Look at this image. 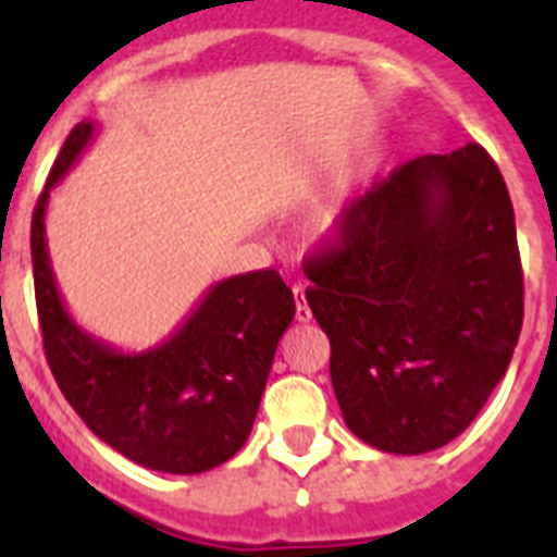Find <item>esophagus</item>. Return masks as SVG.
<instances>
[{
  "instance_id": "34e87169",
  "label": "esophagus",
  "mask_w": 557,
  "mask_h": 557,
  "mask_svg": "<svg viewBox=\"0 0 557 557\" xmlns=\"http://www.w3.org/2000/svg\"><path fill=\"white\" fill-rule=\"evenodd\" d=\"M293 298H295V318H298L301 323H307L309 318H312V312H309L307 307V287H304V284H295Z\"/></svg>"
}]
</instances>
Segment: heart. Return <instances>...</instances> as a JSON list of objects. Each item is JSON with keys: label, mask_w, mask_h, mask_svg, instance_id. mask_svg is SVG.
Here are the masks:
<instances>
[{"label": "heart", "mask_w": 557, "mask_h": 557, "mask_svg": "<svg viewBox=\"0 0 557 557\" xmlns=\"http://www.w3.org/2000/svg\"><path fill=\"white\" fill-rule=\"evenodd\" d=\"M346 211H348V198L346 195H334L321 211V228L323 231H339L343 220H346Z\"/></svg>", "instance_id": "b5f03b06"}]
</instances>
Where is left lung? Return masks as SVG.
I'll use <instances>...</instances> for the list:
<instances>
[{
    "label": "left lung",
    "instance_id": "1",
    "mask_svg": "<svg viewBox=\"0 0 557 557\" xmlns=\"http://www.w3.org/2000/svg\"><path fill=\"white\" fill-rule=\"evenodd\" d=\"M304 273L337 405L373 449H441L508 371L524 278L508 186L480 145L396 166Z\"/></svg>",
    "mask_w": 557,
    "mask_h": 557
}]
</instances>
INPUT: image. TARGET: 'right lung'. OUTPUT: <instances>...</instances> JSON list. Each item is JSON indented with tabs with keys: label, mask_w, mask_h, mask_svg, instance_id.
<instances>
[{
	"label": "right lung",
	"mask_w": 557,
	"mask_h": 557,
	"mask_svg": "<svg viewBox=\"0 0 557 557\" xmlns=\"http://www.w3.org/2000/svg\"><path fill=\"white\" fill-rule=\"evenodd\" d=\"M97 122L69 133L33 211V278L44 354L83 424L127 460L164 474H200L231 460L253 430L275 346L295 318L275 270L211 284L175 334L120 351L75 323L47 248L49 191L91 145Z\"/></svg>",
	"instance_id": "obj_1"
}]
</instances>
